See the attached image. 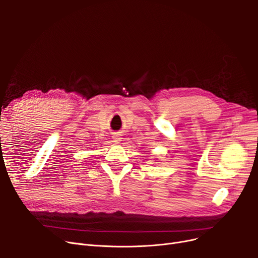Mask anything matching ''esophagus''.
Here are the masks:
<instances>
[{
  "label": "esophagus",
  "instance_id": "obj_1",
  "mask_svg": "<svg viewBox=\"0 0 258 258\" xmlns=\"http://www.w3.org/2000/svg\"><path fill=\"white\" fill-rule=\"evenodd\" d=\"M113 138H114V142H115V143H119V142L121 141L118 136H114Z\"/></svg>",
  "mask_w": 258,
  "mask_h": 258
}]
</instances>
